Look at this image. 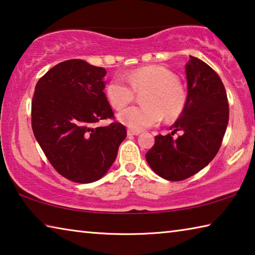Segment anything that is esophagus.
<instances>
[{
  "label": "esophagus",
  "mask_w": 255,
  "mask_h": 255,
  "mask_svg": "<svg viewBox=\"0 0 255 255\" xmlns=\"http://www.w3.org/2000/svg\"><path fill=\"white\" fill-rule=\"evenodd\" d=\"M127 133H128V136H137L138 133H140V131H138V130H132V129H128V130H127Z\"/></svg>",
  "instance_id": "1"
}]
</instances>
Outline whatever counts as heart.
I'll use <instances>...</instances> for the list:
<instances>
[{
    "mask_svg": "<svg viewBox=\"0 0 255 255\" xmlns=\"http://www.w3.org/2000/svg\"><path fill=\"white\" fill-rule=\"evenodd\" d=\"M124 78L127 81L115 77L106 88V96L112 108L122 109L133 101L136 92L145 91L144 105L126 108L118 115L119 122L129 129L139 131L158 124L163 116L167 122H172L183 114L188 93L175 73L169 68L144 66L127 73Z\"/></svg>",
    "mask_w": 255,
    "mask_h": 255,
    "instance_id": "obj_1",
    "label": "heart"
}]
</instances>
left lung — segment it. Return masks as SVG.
I'll use <instances>...</instances> for the list:
<instances>
[{
	"instance_id": "1",
	"label": "left lung",
	"mask_w": 255,
	"mask_h": 255,
	"mask_svg": "<svg viewBox=\"0 0 255 255\" xmlns=\"http://www.w3.org/2000/svg\"><path fill=\"white\" fill-rule=\"evenodd\" d=\"M188 103L170 129L155 136L146 161L155 173L169 181H182L213 161L225 135L230 108L221 77L201 59L190 56L185 65ZM176 131L181 133L174 138Z\"/></svg>"
}]
</instances>
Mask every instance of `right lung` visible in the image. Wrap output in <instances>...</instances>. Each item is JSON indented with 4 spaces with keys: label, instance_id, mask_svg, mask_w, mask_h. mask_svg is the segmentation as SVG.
I'll return each mask as SVG.
<instances>
[{
    "label": "right lung",
    "instance_id": "1",
    "mask_svg": "<svg viewBox=\"0 0 255 255\" xmlns=\"http://www.w3.org/2000/svg\"><path fill=\"white\" fill-rule=\"evenodd\" d=\"M103 67L82 59L57 64L37 82L31 102L33 135L54 169L77 183L101 179L117 157L126 127L107 100Z\"/></svg>",
    "mask_w": 255,
    "mask_h": 255
}]
</instances>
